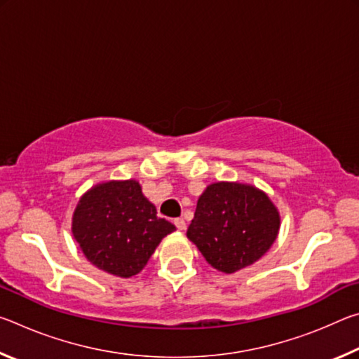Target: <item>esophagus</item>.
Segmentation results:
<instances>
[{"instance_id": "obj_1", "label": "esophagus", "mask_w": 359, "mask_h": 359, "mask_svg": "<svg viewBox=\"0 0 359 359\" xmlns=\"http://www.w3.org/2000/svg\"><path fill=\"white\" fill-rule=\"evenodd\" d=\"M174 224H175V226H177V229H180V231H184L185 226H187V223H185L184 218H175Z\"/></svg>"}]
</instances>
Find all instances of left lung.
I'll return each instance as SVG.
<instances>
[{
	"mask_svg": "<svg viewBox=\"0 0 359 359\" xmlns=\"http://www.w3.org/2000/svg\"><path fill=\"white\" fill-rule=\"evenodd\" d=\"M280 229V214L252 184L215 182L198 199L187 238L214 269L234 274L264 257Z\"/></svg>",
	"mask_w": 359,
	"mask_h": 359,
	"instance_id": "obj_1",
	"label": "left lung"
}]
</instances>
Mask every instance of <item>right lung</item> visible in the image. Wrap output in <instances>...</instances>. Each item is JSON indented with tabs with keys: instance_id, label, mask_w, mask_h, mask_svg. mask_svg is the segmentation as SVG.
<instances>
[{
	"instance_id": "right-lung-1",
	"label": "right lung",
	"mask_w": 359,
	"mask_h": 359,
	"mask_svg": "<svg viewBox=\"0 0 359 359\" xmlns=\"http://www.w3.org/2000/svg\"><path fill=\"white\" fill-rule=\"evenodd\" d=\"M71 231L90 263L130 278L149 263L163 238L175 231L156 217L137 180H109L85 191L72 214Z\"/></svg>"
}]
</instances>
